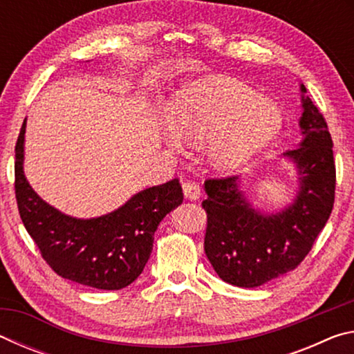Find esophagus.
I'll list each match as a JSON object with an SVG mask.
<instances>
[{
	"label": "esophagus",
	"mask_w": 354,
	"mask_h": 354,
	"mask_svg": "<svg viewBox=\"0 0 354 354\" xmlns=\"http://www.w3.org/2000/svg\"><path fill=\"white\" fill-rule=\"evenodd\" d=\"M183 192H184V196L187 200L192 201H196L201 196V189H200V184H196L194 181H185L183 183Z\"/></svg>",
	"instance_id": "34e87169"
}]
</instances>
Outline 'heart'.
<instances>
[{"mask_svg":"<svg viewBox=\"0 0 354 354\" xmlns=\"http://www.w3.org/2000/svg\"><path fill=\"white\" fill-rule=\"evenodd\" d=\"M281 112L239 84L200 82L181 93L176 123L164 128L170 147L206 143V156L217 170L232 171L270 143L281 128Z\"/></svg>","mask_w":354,"mask_h":354,"instance_id":"1","label":"heart"}]
</instances>
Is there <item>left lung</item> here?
<instances>
[{"label":"left lung","instance_id":"left-lung-1","mask_svg":"<svg viewBox=\"0 0 354 354\" xmlns=\"http://www.w3.org/2000/svg\"><path fill=\"white\" fill-rule=\"evenodd\" d=\"M301 91V142L281 158L295 167L298 187L279 211L253 206L239 176L207 179L205 251L227 284L259 287L299 266L331 215L335 189L333 140L325 118Z\"/></svg>","mask_w":354,"mask_h":354}]
</instances>
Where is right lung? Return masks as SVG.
Instances as JSON below:
<instances>
[{"mask_svg":"<svg viewBox=\"0 0 354 354\" xmlns=\"http://www.w3.org/2000/svg\"><path fill=\"white\" fill-rule=\"evenodd\" d=\"M23 123L15 147V195L20 217L41 256L59 277L103 290H118L139 278L153 250L154 232L183 203L178 179L154 185L112 212L77 218L48 205L25 176Z\"/></svg>","mask_w":354,"mask_h":354,"instance_id":"add662e5","label":"right lung"}]
</instances>
